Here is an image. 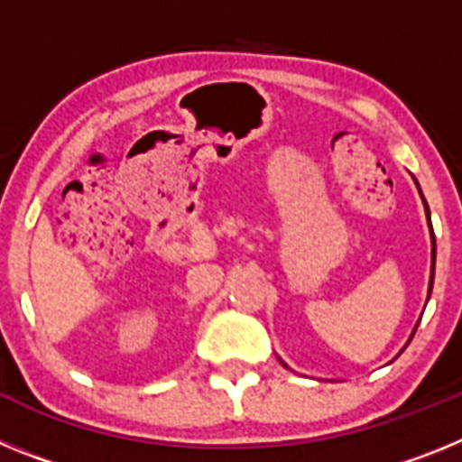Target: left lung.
Here are the masks:
<instances>
[{
    "mask_svg": "<svg viewBox=\"0 0 462 462\" xmlns=\"http://www.w3.org/2000/svg\"><path fill=\"white\" fill-rule=\"evenodd\" d=\"M419 187V185H416ZM423 199V194H421ZM426 203V201H423ZM426 217H428V224H430V210H428V203H426ZM430 231H432V224H430ZM432 277H435V236H432V275H430V291H432Z\"/></svg>",
    "mask_w": 462,
    "mask_h": 462,
    "instance_id": "8db88e82",
    "label": "left lung"
}]
</instances>
